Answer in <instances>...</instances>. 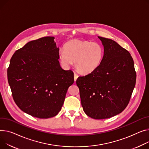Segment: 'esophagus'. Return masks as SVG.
<instances>
[{
  "label": "esophagus",
  "instance_id": "1",
  "mask_svg": "<svg viewBox=\"0 0 149 149\" xmlns=\"http://www.w3.org/2000/svg\"><path fill=\"white\" fill-rule=\"evenodd\" d=\"M78 77V74H77L76 73H74V80H75V81L77 80V79Z\"/></svg>",
  "mask_w": 149,
  "mask_h": 149
}]
</instances>
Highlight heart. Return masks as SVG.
Instances as JSON below:
<instances>
[{
	"label": "heart",
	"instance_id": "obj_1",
	"mask_svg": "<svg viewBox=\"0 0 149 149\" xmlns=\"http://www.w3.org/2000/svg\"><path fill=\"white\" fill-rule=\"evenodd\" d=\"M104 49L99 43L80 39L67 42L64 49L58 53V58L65 68L75 62L77 71L83 74H90L100 66L103 61Z\"/></svg>",
	"mask_w": 149,
	"mask_h": 149
}]
</instances>
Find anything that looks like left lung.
Segmentation results:
<instances>
[{"label":"left lung","mask_w":149,"mask_h":149,"mask_svg":"<svg viewBox=\"0 0 149 149\" xmlns=\"http://www.w3.org/2000/svg\"><path fill=\"white\" fill-rule=\"evenodd\" d=\"M104 49L103 61L96 70L76 81L84 113L104 119L122 113L130 101L136 82L131 54L111 39L98 36Z\"/></svg>","instance_id":"obj_1"}]
</instances>
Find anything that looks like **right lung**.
<instances>
[{
    "mask_svg": "<svg viewBox=\"0 0 149 149\" xmlns=\"http://www.w3.org/2000/svg\"><path fill=\"white\" fill-rule=\"evenodd\" d=\"M54 37L27 42L12 56L8 80L14 100L24 113L39 118L56 116L61 110L74 72L62 69Z\"/></svg>",
    "mask_w": 149,
    "mask_h": 149,
    "instance_id": "add662e5",
    "label": "right lung"
}]
</instances>
